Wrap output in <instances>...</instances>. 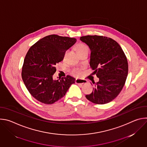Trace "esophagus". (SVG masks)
Here are the masks:
<instances>
[{"instance_id": "1", "label": "esophagus", "mask_w": 147, "mask_h": 147, "mask_svg": "<svg viewBox=\"0 0 147 147\" xmlns=\"http://www.w3.org/2000/svg\"><path fill=\"white\" fill-rule=\"evenodd\" d=\"M75 82L76 84H82L86 83V81L82 79H80V78H76Z\"/></svg>"}]
</instances>
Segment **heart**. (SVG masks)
I'll return each instance as SVG.
<instances>
[{
    "label": "heart",
    "instance_id": "heart-1",
    "mask_svg": "<svg viewBox=\"0 0 147 147\" xmlns=\"http://www.w3.org/2000/svg\"><path fill=\"white\" fill-rule=\"evenodd\" d=\"M86 50H89L88 47L84 44H80L77 46L76 48V51L77 52V53H80L82 51H86ZM71 73L74 76H79L81 75V70L79 68H74L73 69L71 70Z\"/></svg>",
    "mask_w": 147,
    "mask_h": 147
}]
</instances>
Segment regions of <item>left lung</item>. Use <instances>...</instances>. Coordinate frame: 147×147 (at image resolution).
<instances>
[{"mask_svg": "<svg viewBox=\"0 0 147 147\" xmlns=\"http://www.w3.org/2000/svg\"><path fill=\"white\" fill-rule=\"evenodd\" d=\"M91 50L90 65L99 78L91 94L86 97L96 104H105L115 99L122 90L129 66L121 47L111 38L99 35L80 37Z\"/></svg>", "mask_w": 147, "mask_h": 147, "instance_id": "8db88e82", "label": "left lung"}]
</instances>
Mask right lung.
<instances>
[{
    "label": "right lung",
    "instance_id": "right-lung-1",
    "mask_svg": "<svg viewBox=\"0 0 147 147\" xmlns=\"http://www.w3.org/2000/svg\"><path fill=\"white\" fill-rule=\"evenodd\" d=\"M77 39L50 35L37 41L27 52L22 77L30 94L38 101L52 104L63 97L76 79L70 76L53 80L56 66Z\"/></svg>",
    "mask_w": 147,
    "mask_h": 147
}]
</instances>
